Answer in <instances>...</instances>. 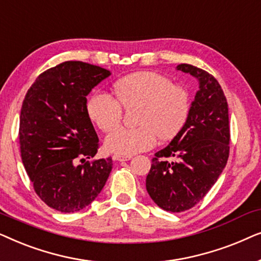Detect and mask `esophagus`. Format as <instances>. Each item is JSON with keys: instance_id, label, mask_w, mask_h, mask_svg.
Listing matches in <instances>:
<instances>
[{"instance_id": "1", "label": "esophagus", "mask_w": 261, "mask_h": 261, "mask_svg": "<svg viewBox=\"0 0 261 261\" xmlns=\"http://www.w3.org/2000/svg\"><path fill=\"white\" fill-rule=\"evenodd\" d=\"M114 160H117V162H127V160H130L132 156H124V155H114Z\"/></svg>"}]
</instances>
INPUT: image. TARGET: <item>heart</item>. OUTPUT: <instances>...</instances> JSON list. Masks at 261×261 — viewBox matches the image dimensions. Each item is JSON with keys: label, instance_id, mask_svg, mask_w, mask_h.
<instances>
[{"label": "heart", "instance_id": "obj_1", "mask_svg": "<svg viewBox=\"0 0 261 261\" xmlns=\"http://www.w3.org/2000/svg\"><path fill=\"white\" fill-rule=\"evenodd\" d=\"M113 89L116 98L102 91H96L88 98V116L99 129L108 132L122 120L123 106H138L139 126L110 132L105 146L112 153L130 156L152 148L158 137L171 140L183 130L190 116L189 92L164 74L137 72L121 78Z\"/></svg>", "mask_w": 261, "mask_h": 261}]
</instances>
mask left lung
Returning a JSON list of instances; mask_svg holds the SVG:
<instances>
[{
  "label": "left lung",
  "instance_id": "8db88e82",
  "mask_svg": "<svg viewBox=\"0 0 261 261\" xmlns=\"http://www.w3.org/2000/svg\"><path fill=\"white\" fill-rule=\"evenodd\" d=\"M177 70L197 78L199 90L183 130L155 153L146 178L151 198L171 213L191 209L208 194L226 166L230 140L228 103L219 82L190 64Z\"/></svg>",
  "mask_w": 261,
  "mask_h": 261
}]
</instances>
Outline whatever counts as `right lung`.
Returning a JSON list of instances; mask_svg holds the SVG:
<instances>
[{
	"mask_svg": "<svg viewBox=\"0 0 261 261\" xmlns=\"http://www.w3.org/2000/svg\"><path fill=\"white\" fill-rule=\"evenodd\" d=\"M109 76L110 71L103 67L65 62L42 72L24 96L19 129L21 159L37 195L60 213H74L90 204L113 169L110 156L84 162L98 149L87 96Z\"/></svg>",
	"mask_w": 261,
	"mask_h": 261,
	"instance_id": "right-lung-1",
	"label": "right lung"
}]
</instances>
